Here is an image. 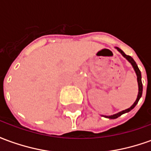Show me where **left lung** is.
I'll return each instance as SVG.
<instances>
[{
    "mask_svg": "<svg viewBox=\"0 0 151 151\" xmlns=\"http://www.w3.org/2000/svg\"><path fill=\"white\" fill-rule=\"evenodd\" d=\"M116 49L122 55V56L125 58V59L129 61V62L133 66V69H134V71L136 73V75H137V84H138V94H137V97L136 100L135 102L133 103V104L130 107V108H127L125 110H123V111H120V112H118V113L113 114V115H111V116H104V115H102V116H104L106 118H109V119H116L119 116H120L121 115H123L124 113H127V112H129L132 109L135 108V106L137 104V103L139 101V99L142 97V74H141V71H140V69H138V67H137V65L136 64V62L134 61V60L130 56H127L125 53L122 50L119 48V47H116Z\"/></svg>",
    "mask_w": 151,
    "mask_h": 151,
    "instance_id": "obj_1",
    "label": "left lung"
}]
</instances>
